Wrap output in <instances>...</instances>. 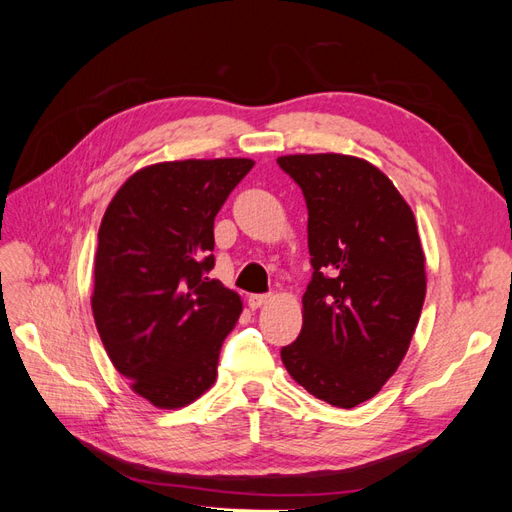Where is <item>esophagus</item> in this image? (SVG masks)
I'll return each mask as SVG.
<instances>
[{
  "instance_id": "esophagus-1",
  "label": "esophagus",
  "mask_w": 512,
  "mask_h": 512,
  "mask_svg": "<svg viewBox=\"0 0 512 512\" xmlns=\"http://www.w3.org/2000/svg\"><path fill=\"white\" fill-rule=\"evenodd\" d=\"M269 301V294H250V297H247V305H250L252 309H258L260 305H265Z\"/></svg>"
}]
</instances>
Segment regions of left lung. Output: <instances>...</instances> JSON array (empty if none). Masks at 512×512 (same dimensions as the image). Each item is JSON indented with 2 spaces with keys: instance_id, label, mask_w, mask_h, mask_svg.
<instances>
[{
  "instance_id": "1",
  "label": "left lung",
  "mask_w": 512,
  "mask_h": 512,
  "mask_svg": "<svg viewBox=\"0 0 512 512\" xmlns=\"http://www.w3.org/2000/svg\"><path fill=\"white\" fill-rule=\"evenodd\" d=\"M277 164L303 192L314 269L303 329L282 361L307 393L354 408L395 374L421 318L425 256L414 215L365 160L316 153Z\"/></svg>"
}]
</instances>
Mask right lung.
<instances>
[{
  "label": "right lung",
  "mask_w": 512,
  "mask_h": 512,
  "mask_svg": "<svg viewBox=\"0 0 512 512\" xmlns=\"http://www.w3.org/2000/svg\"><path fill=\"white\" fill-rule=\"evenodd\" d=\"M252 160H183L138 170L108 205L94 269L96 327L119 374L158 408H181L218 376L241 314L211 280L213 222Z\"/></svg>",
  "instance_id": "add662e5"
}]
</instances>
